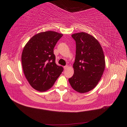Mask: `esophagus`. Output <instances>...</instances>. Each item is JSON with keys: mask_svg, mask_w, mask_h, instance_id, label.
<instances>
[{"mask_svg": "<svg viewBox=\"0 0 127 127\" xmlns=\"http://www.w3.org/2000/svg\"><path fill=\"white\" fill-rule=\"evenodd\" d=\"M68 68V65H66V66H65L64 67V70H66Z\"/></svg>", "mask_w": 127, "mask_h": 127, "instance_id": "esophagus-1", "label": "esophagus"}]
</instances>
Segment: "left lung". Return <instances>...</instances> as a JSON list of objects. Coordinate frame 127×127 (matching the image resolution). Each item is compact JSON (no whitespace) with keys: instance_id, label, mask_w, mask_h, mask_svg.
Returning <instances> with one entry per match:
<instances>
[{"instance_id":"obj_1","label":"left lung","mask_w":127,"mask_h":127,"mask_svg":"<svg viewBox=\"0 0 127 127\" xmlns=\"http://www.w3.org/2000/svg\"><path fill=\"white\" fill-rule=\"evenodd\" d=\"M71 36L76 50L74 74L69 82L75 91L86 93L95 88L102 77L105 67L104 55L98 41L90 34L80 32Z\"/></svg>"}]
</instances>
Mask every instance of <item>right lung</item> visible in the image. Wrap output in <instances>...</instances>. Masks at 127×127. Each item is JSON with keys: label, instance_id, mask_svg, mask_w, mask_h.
<instances>
[{"label": "right lung", "instance_id": "add662e5", "mask_svg": "<svg viewBox=\"0 0 127 127\" xmlns=\"http://www.w3.org/2000/svg\"><path fill=\"white\" fill-rule=\"evenodd\" d=\"M63 34L46 31L34 35L26 44L22 54V64L30 85L40 92L50 89L64 70L56 64L53 53Z\"/></svg>", "mask_w": 127, "mask_h": 127}]
</instances>
